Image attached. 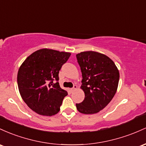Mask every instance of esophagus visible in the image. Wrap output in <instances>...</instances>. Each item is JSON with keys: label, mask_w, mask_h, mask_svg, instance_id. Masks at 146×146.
<instances>
[{"label": "esophagus", "mask_w": 146, "mask_h": 146, "mask_svg": "<svg viewBox=\"0 0 146 146\" xmlns=\"http://www.w3.org/2000/svg\"><path fill=\"white\" fill-rule=\"evenodd\" d=\"M76 89H77V86H76V85H74L73 88H71V91L73 92V91H74L75 90H76Z\"/></svg>", "instance_id": "obj_1"}]
</instances>
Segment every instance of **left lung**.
<instances>
[{"instance_id":"8db88e82","label":"left lung","mask_w":146,"mask_h":146,"mask_svg":"<svg viewBox=\"0 0 146 146\" xmlns=\"http://www.w3.org/2000/svg\"><path fill=\"white\" fill-rule=\"evenodd\" d=\"M76 58L83 77L81 88L85 93L76 109L82 114H95L106 108L117 92L119 70L111 58L99 52H83Z\"/></svg>"}]
</instances>
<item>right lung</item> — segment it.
<instances>
[{"label": "right lung", "instance_id": "1", "mask_svg": "<svg viewBox=\"0 0 146 146\" xmlns=\"http://www.w3.org/2000/svg\"><path fill=\"white\" fill-rule=\"evenodd\" d=\"M70 55V52L40 49L29 55L19 68V92L27 106L37 114L52 116L59 112L68 92L60 88L58 73Z\"/></svg>", "mask_w": 146, "mask_h": 146}]
</instances>
